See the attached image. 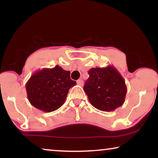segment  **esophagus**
Listing matches in <instances>:
<instances>
[{
    "label": "esophagus",
    "instance_id": "esophagus-1",
    "mask_svg": "<svg viewBox=\"0 0 158 158\" xmlns=\"http://www.w3.org/2000/svg\"><path fill=\"white\" fill-rule=\"evenodd\" d=\"M77 84L78 85L82 86V85H83V80H81V79L77 80Z\"/></svg>",
    "mask_w": 158,
    "mask_h": 158
}]
</instances>
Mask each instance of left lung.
Here are the masks:
<instances>
[{"label":"left lung","instance_id":"obj_1","mask_svg":"<svg viewBox=\"0 0 158 158\" xmlns=\"http://www.w3.org/2000/svg\"><path fill=\"white\" fill-rule=\"evenodd\" d=\"M83 87L93 106L103 111H114L124 103L127 88L122 75L113 65L93 68Z\"/></svg>","mask_w":158,"mask_h":158}]
</instances>
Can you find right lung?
Listing matches in <instances>:
<instances>
[{"label": "right lung", "mask_w": 158, "mask_h": 158, "mask_svg": "<svg viewBox=\"0 0 158 158\" xmlns=\"http://www.w3.org/2000/svg\"><path fill=\"white\" fill-rule=\"evenodd\" d=\"M70 74L59 65L36 71L26 84L30 103L45 112L59 109L64 104L69 89L76 84Z\"/></svg>", "instance_id": "1"}]
</instances>
